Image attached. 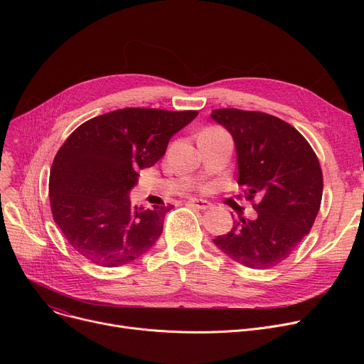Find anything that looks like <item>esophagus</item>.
<instances>
[{"label":"esophagus","instance_id":"1","mask_svg":"<svg viewBox=\"0 0 364 364\" xmlns=\"http://www.w3.org/2000/svg\"><path fill=\"white\" fill-rule=\"evenodd\" d=\"M188 203L192 205V206H195V208H198V209H209V208L213 206L211 202L203 200V199H190Z\"/></svg>","mask_w":364,"mask_h":364}]
</instances>
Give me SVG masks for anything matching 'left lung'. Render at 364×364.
Segmentation results:
<instances>
[{
	"mask_svg": "<svg viewBox=\"0 0 364 364\" xmlns=\"http://www.w3.org/2000/svg\"><path fill=\"white\" fill-rule=\"evenodd\" d=\"M211 117L235 139L237 184L257 211L214 243L245 267L272 269L311 230L323 195L320 162L302 134L273 114L232 107Z\"/></svg>",
	"mask_w": 364,
	"mask_h": 364,
	"instance_id": "obj_1",
	"label": "left lung"
}]
</instances>
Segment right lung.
I'll use <instances>...</instances> for the list:
<instances>
[{
    "label": "right lung",
    "instance_id": "obj_1",
    "mask_svg": "<svg viewBox=\"0 0 364 364\" xmlns=\"http://www.w3.org/2000/svg\"><path fill=\"white\" fill-rule=\"evenodd\" d=\"M198 110L127 107L76 128L51 165L48 196L55 224L73 250L102 267H121L159 239L168 206H132L139 169L155 165L171 137Z\"/></svg>",
    "mask_w": 364,
    "mask_h": 364
}]
</instances>
